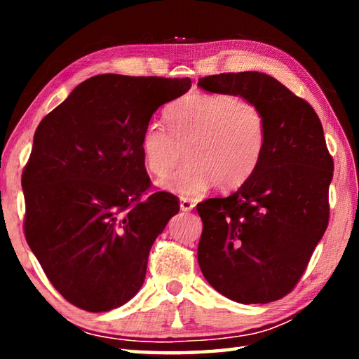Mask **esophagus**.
I'll use <instances>...</instances> for the list:
<instances>
[{"label":"esophagus","instance_id":"obj_1","mask_svg":"<svg viewBox=\"0 0 359 359\" xmlns=\"http://www.w3.org/2000/svg\"><path fill=\"white\" fill-rule=\"evenodd\" d=\"M193 208H194V203L191 201V199H188V198H182L180 199V209L182 210L190 212V210H193Z\"/></svg>","mask_w":359,"mask_h":359}]
</instances>
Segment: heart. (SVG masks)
Here are the masks:
<instances>
[{"mask_svg": "<svg viewBox=\"0 0 359 359\" xmlns=\"http://www.w3.org/2000/svg\"><path fill=\"white\" fill-rule=\"evenodd\" d=\"M168 128L151 121L141 136L149 171L165 175L184 158L188 161L160 180L168 191L196 196L214 184L233 190L252 177L263 158L267 131L257 102L229 93H191L166 109Z\"/></svg>", "mask_w": 359, "mask_h": 359, "instance_id": "obj_1", "label": "heart"}]
</instances>
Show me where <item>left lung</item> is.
I'll use <instances>...</instances> for the list:
<instances>
[{
  "mask_svg": "<svg viewBox=\"0 0 359 359\" xmlns=\"http://www.w3.org/2000/svg\"><path fill=\"white\" fill-rule=\"evenodd\" d=\"M198 87L257 102L267 131L252 177L229 196L196 205L199 267L236 302L277 301L299 282L330 220L334 161L323 126L306 100L264 72H223L199 79Z\"/></svg>",
  "mask_w": 359,
  "mask_h": 359,
  "instance_id": "left-lung-1",
  "label": "left lung"
}]
</instances>
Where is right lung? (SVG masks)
Returning a JSON list of instances; mask_svg holds the SVG:
<instances>
[{
	"mask_svg": "<svg viewBox=\"0 0 359 359\" xmlns=\"http://www.w3.org/2000/svg\"><path fill=\"white\" fill-rule=\"evenodd\" d=\"M191 81L100 74L41 120L22 174L23 231L46 276L87 312L123 306L142 287L150 248L177 196L151 191L141 136Z\"/></svg>",
	"mask_w": 359,
	"mask_h": 359,
	"instance_id": "obj_1",
	"label": "right lung"
}]
</instances>
